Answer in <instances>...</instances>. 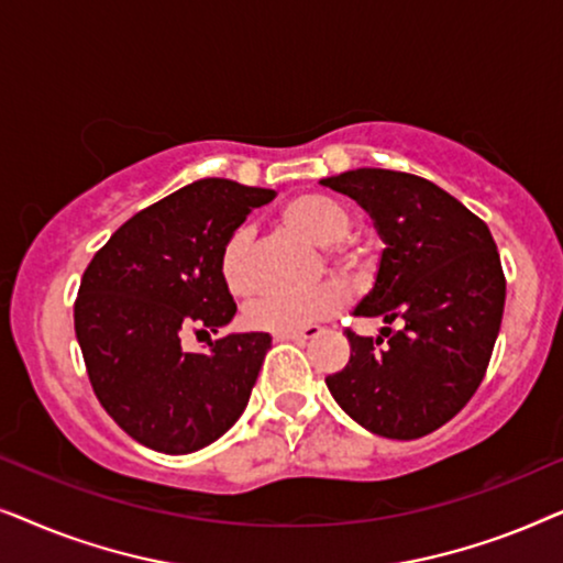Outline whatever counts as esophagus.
<instances>
[{"label":"esophagus","instance_id":"obj_1","mask_svg":"<svg viewBox=\"0 0 563 563\" xmlns=\"http://www.w3.org/2000/svg\"><path fill=\"white\" fill-rule=\"evenodd\" d=\"M320 333L318 325H305L297 330H284V333H274V341H307V338H314Z\"/></svg>","mask_w":563,"mask_h":563}]
</instances>
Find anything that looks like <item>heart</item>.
Returning a JSON list of instances; mask_svg holds the SVG:
<instances>
[{
    "mask_svg": "<svg viewBox=\"0 0 563 563\" xmlns=\"http://www.w3.org/2000/svg\"><path fill=\"white\" fill-rule=\"evenodd\" d=\"M284 228L295 230L307 241L325 249L330 264L343 272H361L366 264V249L349 235L353 214L341 199L325 191H305L282 207ZM220 279L230 295L243 297L253 287L251 276V235L245 228L233 230L220 249ZM349 291L341 282H322L302 291H276L264 295L245 307V322L253 330L284 333L325 320L343 310Z\"/></svg>",
    "mask_w": 563,
    "mask_h": 563,
    "instance_id": "1",
    "label": "heart"
}]
</instances>
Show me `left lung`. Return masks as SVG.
Here are the masks:
<instances>
[{
    "label": "left lung",
    "instance_id": "1",
    "mask_svg": "<svg viewBox=\"0 0 563 563\" xmlns=\"http://www.w3.org/2000/svg\"><path fill=\"white\" fill-rule=\"evenodd\" d=\"M372 214L387 243L358 318L382 335L345 328L351 358L325 384L376 435L412 441L464 410L487 374L505 312V272L487 222L422 176L356 168L320 181ZM391 324H399L395 331Z\"/></svg>",
    "mask_w": 563,
    "mask_h": 563
}]
</instances>
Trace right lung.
Wrapping results in <instances>:
<instances>
[{"mask_svg": "<svg viewBox=\"0 0 563 563\" xmlns=\"http://www.w3.org/2000/svg\"><path fill=\"white\" fill-rule=\"evenodd\" d=\"M274 197L199 179L133 214L89 261L74 302L76 341L99 405L137 443L172 456L199 451L249 405L268 333L218 338L205 353L184 351L181 338L233 320L220 249Z\"/></svg>", "mask_w": 563, "mask_h": 563, "instance_id": "add662e5", "label": "right lung"}]
</instances>
